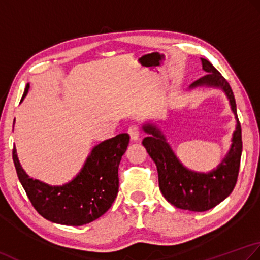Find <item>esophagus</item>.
<instances>
[{
	"mask_svg": "<svg viewBox=\"0 0 260 260\" xmlns=\"http://www.w3.org/2000/svg\"><path fill=\"white\" fill-rule=\"evenodd\" d=\"M128 134H129L132 141H138L140 139V131H139V128H138L137 125L130 126L129 130H128Z\"/></svg>",
	"mask_w": 260,
	"mask_h": 260,
	"instance_id": "esophagus-1",
	"label": "esophagus"
}]
</instances>
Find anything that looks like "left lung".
Masks as SVG:
<instances>
[{
    "mask_svg": "<svg viewBox=\"0 0 260 260\" xmlns=\"http://www.w3.org/2000/svg\"><path fill=\"white\" fill-rule=\"evenodd\" d=\"M201 61L203 71L208 74L190 84L188 91L198 87L221 89L229 101L236 119L230 149L216 168L208 173L190 171L178 159L157 123L152 121L142 123V131L147 134L142 145L156 164L159 189L164 198L177 209L193 212L208 211L229 197L237 183L242 152L241 125L237 115L234 92L225 78L209 60L201 58Z\"/></svg>",
    "mask_w": 260,
    "mask_h": 260,
    "instance_id": "left-lung-1",
    "label": "left lung"
}]
</instances>
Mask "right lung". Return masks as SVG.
<instances>
[{
	"label": "right lung",
	"instance_id": "1",
	"mask_svg": "<svg viewBox=\"0 0 260 260\" xmlns=\"http://www.w3.org/2000/svg\"><path fill=\"white\" fill-rule=\"evenodd\" d=\"M29 88L28 83L20 103ZM129 140L128 134H120L100 142L72 181L54 186L29 177L19 161L15 146L12 157L19 181L37 212L54 223L78 226L99 219L114 202L119 192L118 168Z\"/></svg>",
	"mask_w": 260,
	"mask_h": 260
}]
</instances>
